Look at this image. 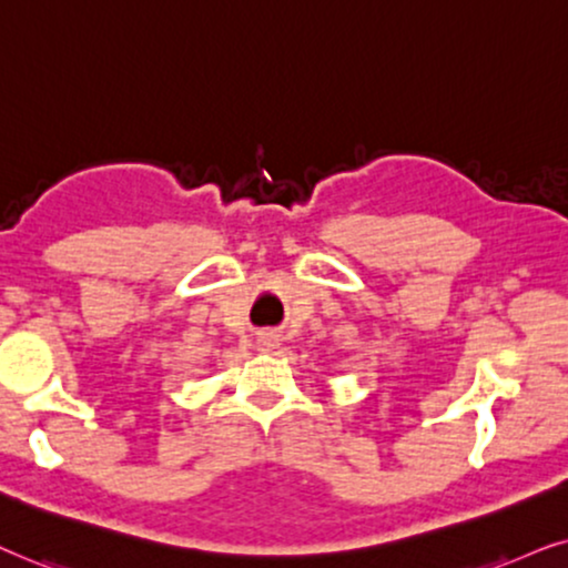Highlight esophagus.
<instances>
[{
    "instance_id": "1",
    "label": "esophagus",
    "mask_w": 568,
    "mask_h": 568,
    "mask_svg": "<svg viewBox=\"0 0 568 568\" xmlns=\"http://www.w3.org/2000/svg\"><path fill=\"white\" fill-rule=\"evenodd\" d=\"M262 343H264V345H270V343H272V335H270V332H267V335H262Z\"/></svg>"
}]
</instances>
